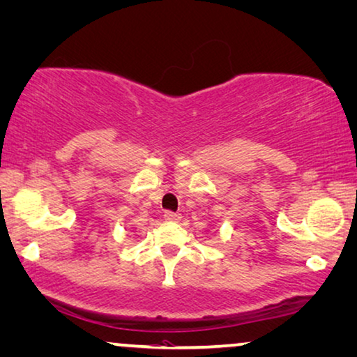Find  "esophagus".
<instances>
[{
  "mask_svg": "<svg viewBox=\"0 0 357 357\" xmlns=\"http://www.w3.org/2000/svg\"><path fill=\"white\" fill-rule=\"evenodd\" d=\"M164 218H166L167 222H180V218H182V215L180 213H175V212H164Z\"/></svg>",
  "mask_w": 357,
  "mask_h": 357,
  "instance_id": "34e87169",
  "label": "esophagus"
}]
</instances>
